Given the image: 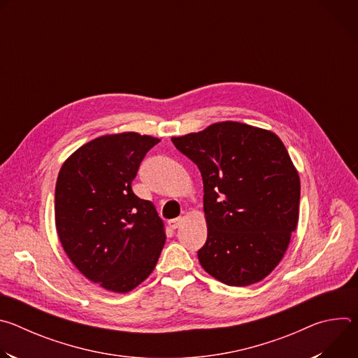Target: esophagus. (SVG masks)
Segmentation results:
<instances>
[{
  "label": "esophagus",
  "instance_id": "esophagus-1",
  "mask_svg": "<svg viewBox=\"0 0 358 358\" xmlns=\"http://www.w3.org/2000/svg\"><path fill=\"white\" fill-rule=\"evenodd\" d=\"M182 222V217H180V218H174V220H171V221H169V224H170V228H173V229H176V228H178L180 227V224Z\"/></svg>",
  "mask_w": 358,
  "mask_h": 358
}]
</instances>
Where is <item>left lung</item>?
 <instances>
[{
	"instance_id": "1",
	"label": "left lung",
	"mask_w": 358,
	"mask_h": 358,
	"mask_svg": "<svg viewBox=\"0 0 358 358\" xmlns=\"http://www.w3.org/2000/svg\"><path fill=\"white\" fill-rule=\"evenodd\" d=\"M171 141L202 176L203 271L228 286L265 279L282 261L299 220L300 180L282 140L269 130L222 122Z\"/></svg>"
}]
</instances>
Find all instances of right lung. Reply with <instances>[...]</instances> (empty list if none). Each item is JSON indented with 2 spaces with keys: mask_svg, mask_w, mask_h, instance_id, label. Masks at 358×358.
<instances>
[{
  "mask_svg": "<svg viewBox=\"0 0 358 358\" xmlns=\"http://www.w3.org/2000/svg\"><path fill=\"white\" fill-rule=\"evenodd\" d=\"M160 140L138 133L97 137L64 163L55 188V224L68 258L93 283L126 293L156 268L166 242L152 202L131 189Z\"/></svg>",
  "mask_w": 358,
  "mask_h": 358,
  "instance_id": "right-lung-1",
  "label": "right lung"
}]
</instances>
